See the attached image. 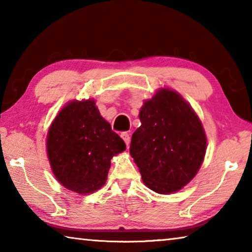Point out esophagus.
<instances>
[{
    "instance_id": "esophagus-1",
    "label": "esophagus",
    "mask_w": 252,
    "mask_h": 252,
    "mask_svg": "<svg viewBox=\"0 0 252 252\" xmlns=\"http://www.w3.org/2000/svg\"><path fill=\"white\" fill-rule=\"evenodd\" d=\"M121 138L123 139V141H125V143L126 144V147L129 148V144H130V135L126 133V132H123V133H121Z\"/></svg>"
}]
</instances>
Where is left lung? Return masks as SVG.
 <instances>
[{
  "mask_svg": "<svg viewBox=\"0 0 252 252\" xmlns=\"http://www.w3.org/2000/svg\"><path fill=\"white\" fill-rule=\"evenodd\" d=\"M141 126L131 138L130 155L149 189L178 192L198 173L207 150V135L198 114L181 94L159 89L143 102Z\"/></svg>",
  "mask_w": 252,
  "mask_h": 252,
  "instance_id": "8db88e82",
  "label": "left lung"
}]
</instances>
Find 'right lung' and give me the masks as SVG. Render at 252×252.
I'll return each mask as SVG.
<instances>
[{
  "instance_id": "add662e5",
  "label": "right lung",
  "mask_w": 252,
  "mask_h": 252,
  "mask_svg": "<svg viewBox=\"0 0 252 252\" xmlns=\"http://www.w3.org/2000/svg\"><path fill=\"white\" fill-rule=\"evenodd\" d=\"M125 150L126 143L101 116L93 99L67 102L46 135V155L54 177L79 194L101 189L111 159Z\"/></svg>"
}]
</instances>
